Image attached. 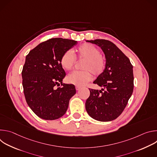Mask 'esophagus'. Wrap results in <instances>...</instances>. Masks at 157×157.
<instances>
[{"instance_id": "34e87169", "label": "esophagus", "mask_w": 157, "mask_h": 157, "mask_svg": "<svg viewBox=\"0 0 157 157\" xmlns=\"http://www.w3.org/2000/svg\"><path fill=\"white\" fill-rule=\"evenodd\" d=\"M81 88V86H76V89L77 91H78V90H79V89Z\"/></svg>"}]
</instances>
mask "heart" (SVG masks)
<instances>
[{
    "instance_id": "heart-1",
    "label": "heart",
    "mask_w": 157,
    "mask_h": 157,
    "mask_svg": "<svg viewBox=\"0 0 157 157\" xmlns=\"http://www.w3.org/2000/svg\"><path fill=\"white\" fill-rule=\"evenodd\" d=\"M79 59H84L82 65L83 71H75L67 76V81L76 86H82L92 79L93 73L98 76L103 73L105 68V59L100 53L99 49L89 43L82 44L78 47L76 55ZM76 63L73 52L68 50L63 53L60 58V64L67 71L71 70Z\"/></svg>"
}]
</instances>
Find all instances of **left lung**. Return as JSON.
Masks as SVG:
<instances>
[{"instance_id":"8db88e82","label":"left lung","mask_w":157,"mask_h":157,"mask_svg":"<svg viewBox=\"0 0 157 157\" xmlns=\"http://www.w3.org/2000/svg\"><path fill=\"white\" fill-rule=\"evenodd\" d=\"M86 41L101 47L106 59L104 71L93 82L102 88L101 90L89 89L90 96L86 101V111L95 120L113 121L122 114L132 94L133 66L111 41L103 39Z\"/></svg>"}]
</instances>
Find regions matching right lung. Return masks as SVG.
<instances>
[{"label":"right lung","mask_w":157,"mask_h":157,"mask_svg":"<svg viewBox=\"0 0 157 157\" xmlns=\"http://www.w3.org/2000/svg\"><path fill=\"white\" fill-rule=\"evenodd\" d=\"M77 41L55 38L40 43L27 55L21 72L22 85L27 104L44 120L62 117L76 94L73 84H63L66 73L60 64L61 55ZM61 83L62 87H58Z\"/></svg>","instance_id":"add662e5"}]
</instances>
